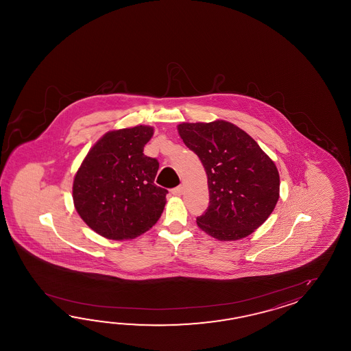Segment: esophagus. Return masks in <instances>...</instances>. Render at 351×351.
Listing matches in <instances>:
<instances>
[{
    "instance_id": "obj_1",
    "label": "esophagus",
    "mask_w": 351,
    "mask_h": 351,
    "mask_svg": "<svg viewBox=\"0 0 351 351\" xmlns=\"http://www.w3.org/2000/svg\"><path fill=\"white\" fill-rule=\"evenodd\" d=\"M172 193L174 194V195H180V194L183 193V186H176V188H173Z\"/></svg>"
}]
</instances>
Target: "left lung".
<instances>
[{"mask_svg":"<svg viewBox=\"0 0 351 351\" xmlns=\"http://www.w3.org/2000/svg\"><path fill=\"white\" fill-rule=\"evenodd\" d=\"M178 133L207 173L209 206L197 224L219 241L247 237L275 209L280 197L276 165L234 124L182 123Z\"/></svg>","mask_w":351,"mask_h":351,"instance_id":"1","label":"left lung"}]
</instances>
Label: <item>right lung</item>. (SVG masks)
Wrapping results in <instances>:
<instances>
[{"label": "right lung", "instance_id": "obj_1", "mask_svg": "<svg viewBox=\"0 0 351 351\" xmlns=\"http://www.w3.org/2000/svg\"><path fill=\"white\" fill-rule=\"evenodd\" d=\"M152 135L147 125L108 132L75 174V208L105 239H135L163 213L168 191L154 184L159 163L143 153Z\"/></svg>", "mask_w": 351, "mask_h": 351}]
</instances>
